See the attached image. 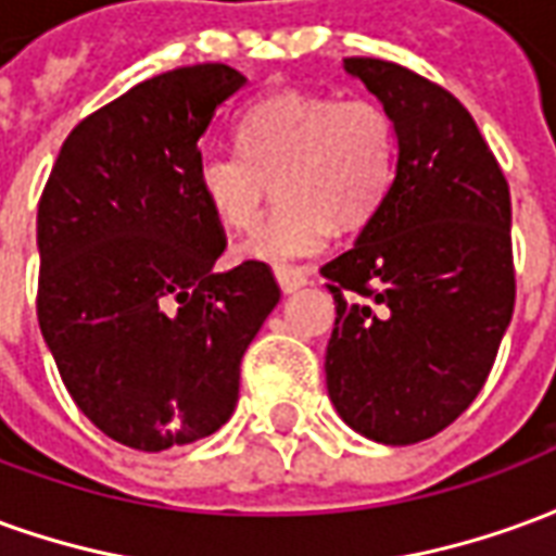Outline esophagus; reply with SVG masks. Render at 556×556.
<instances>
[{
  "instance_id": "34e87169",
  "label": "esophagus",
  "mask_w": 556,
  "mask_h": 556,
  "mask_svg": "<svg viewBox=\"0 0 556 556\" xmlns=\"http://www.w3.org/2000/svg\"><path fill=\"white\" fill-rule=\"evenodd\" d=\"M277 282L279 289H282V294H291V291L303 289L309 279H306V274L298 270V267H277Z\"/></svg>"
}]
</instances>
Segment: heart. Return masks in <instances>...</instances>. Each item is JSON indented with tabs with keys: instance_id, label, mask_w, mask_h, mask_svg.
<instances>
[{
	"instance_id": "heart-1",
	"label": "heart",
	"mask_w": 556,
	"mask_h": 556,
	"mask_svg": "<svg viewBox=\"0 0 556 556\" xmlns=\"http://www.w3.org/2000/svg\"><path fill=\"white\" fill-rule=\"evenodd\" d=\"M235 137L241 151L195 157V190L226 229L247 231L277 178L279 207L241 243L243 258L270 267L321 253L333 226H363L396 172V122L366 98L277 91L238 118Z\"/></svg>"
}]
</instances>
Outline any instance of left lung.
<instances>
[{"label": "left lung", "mask_w": 556, "mask_h": 556, "mask_svg": "<svg viewBox=\"0 0 556 556\" xmlns=\"http://www.w3.org/2000/svg\"><path fill=\"white\" fill-rule=\"evenodd\" d=\"M393 115L396 172L349 253L321 267L337 303L327 396L390 446L446 429L485 384L515 306L513 202L462 103L384 59H345Z\"/></svg>", "instance_id": "left-lung-1"}]
</instances>
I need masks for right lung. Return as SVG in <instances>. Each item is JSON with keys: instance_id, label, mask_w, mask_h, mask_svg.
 <instances>
[{"instance_id": "1", "label": "right lung", "mask_w": 556, "mask_h": 556, "mask_svg": "<svg viewBox=\"0 0 556 556\" xmlns=\"http://www.w3.org/2000/svg\"><path fill=\"white\" fill-rule=\"evenodd\" d=\"M229 65L160 74L79 122L38 205V325L77 408L113 441H202L238 405L241 357L279 303L262 262L214 270L226 238L195 190Z\"/></svg>"}]
</instances>
